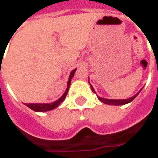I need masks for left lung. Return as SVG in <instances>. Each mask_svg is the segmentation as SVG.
<instances>
[{
	"instance_id": "obj_1",
	"label": "left lung",
	"mask_w": 158,
	"mask_h": 158,
	"mask_svg": "<svg viewBox=\"0 0 158 158\" xmlns=\"http://www.w3.org/2000/svg\"><path fill=\"white\" fill-rule=\"evenodd\" d=\"M90 87H91V89H92V91H93L94 93H95V92H94V89H93V87H92V85H91V84H90ZM141 90H140V91H141ZM140 91H139V92H140ZM139 92L138 94H136L134 96L129 98V99H126V100H110V99H105V98L99 97V96H98V99H99V100H100V101H101L102 102L105 103V104H107V105L119 106V105H125V104H127V103H129V102H132V101H133V100H134V99L136 98V96L139 94Z\"/></svg>"
}]
</instances>
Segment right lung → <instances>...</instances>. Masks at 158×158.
I'll return each mask as SVG.
<instances>
[{
  "label": "right lung",
  "mask_w": 158,
  "mask_h": 158,
  "mask_svg": "<svg viewBox=\"0 0 158 158\" xmlns=\"http://www.w3.org/2000/svg\"><path fill=\"white\" fill-rule=\"evenodd\" d=\"M77 69H73L70 75H69V78L68 83H67V89L65 90L64 94L61 96L57 101L56 102H52V103H43V104H40V103H30V104H26L24 103L26 106H27L29 108H31V110L35 111V112H46V111H50L56 108V106H58V105L60 104L61 102H63L64 101V99L66 98V95L68 94L69 89V86H70V82H71V79L74 77V74L76 72Z\"/></svg>",
  "instance_id": "add662e5"
}]
</instances>
